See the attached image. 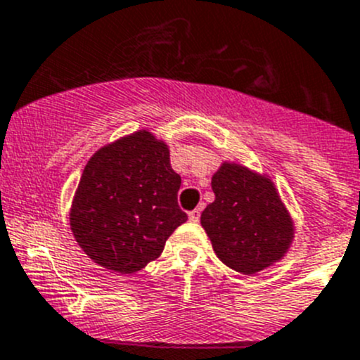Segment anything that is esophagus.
I'll return each instance as SVG.
<instances>
[{"mask_svg": "<svg viewBox=\"0 0 360 360\" xmlns=\"http://www.w3.org/2000/svg\"><path fill=\"white\" fill-rule=\"evenodd\" d=\"M188 218H190L191 221H199V218H200V207H197V210L190 211V213H188Z\"/></svg>", "mask_w": 360, "mask_h": 360, "instance_id": "esophagus-1", "label": "esophagus"}]
</instances>
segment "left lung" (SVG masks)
Returning a JSON list of instances; mask_svg holds the SVG:
<instances>
[{
  "label": "left lung",
  "instance_id": "obj_1",
  "mask_svg": "<svg viewBox=\"0 0 360 360\" xmlns=\"http://www.w3.org/2000/svg\"><path fill=\"white\" fill-rule=\"evenodd\" d=\"M214 202L200 214L217 256L240 274L264 270L286 254L293 221L270 179L224 163L211 179Z\"/></svg>",
  "mask_w": 360,
  "mask_h": 360
}]
</instances>
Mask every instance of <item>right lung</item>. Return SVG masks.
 Wrapping results in <instances>:
<instances>
[{"label":"right lung","instance_id":"right-lung-1","mask_svg":"<svg viewBox=\"0 0 360 360\" xmlns=\"http://www.w3.org/2000/svg\"><path fill=\"white\" fill-rule=\"evenodd\" d=\"M181 176L169 147L136 131L97 150L86 163L70 210V229L90 259L133 274L160 257L188 220L177 204Z\"/></svg>","mask_w":360,"mask_h":360}]
</instances>
